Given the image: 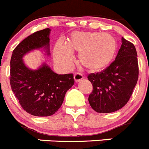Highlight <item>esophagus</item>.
Returning a JSON list of instances; mask_svg holds the SVG:
<instances>
[{"instance_id": "1", "label": "esophagus", "mask_w": 149, "mask_h": 149, "mask_svg": "<svg viewBox=\"0 0 149 149\" xmlns=\"http://www.w3.org/2000/svg\"><path fill=\"white\" fill-rule=\"evenodd\" d=\"M83 79V76L80 73H75L74 75V79L76 82H79L80 80Z\"/></svg>"}]
</instances>
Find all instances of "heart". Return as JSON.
Returning a JSON list of instances; mask_svg holds the SVG:
<instances>
[{"instance_id": "obj_1", "label": "heart", "mask_w": 149, "mask_h": 149, "mask_svg": "<svg viewBox=\"0 0 149 149\" xmlns=\"http://www.w3.org/2000/svg\"><path fill=\"white\" fill-rule=\"evenodd\" d=\"M118 51L112 35L96 32H74L65 45L58 42L54 48V60L62 68L70 67L71 54H78V63L90 72H98L110 65Z\"/></svg>"}]
</instances>
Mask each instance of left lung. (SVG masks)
<instances>
[{"label":"left lung","mask_w":149,"mask_h":149,"mask_svg":"<svg viewBox=\"0 0 149 149\" xmlns=\"http://www.w3.org/2000/svg\"><path fill=\"white\" fill-rule=\"evenodd\" d=\"M137 57L135 45L122 38V45L115 60L105 70L88 75L93 85L88 101L94 111L114 112L128 102L139 74Z\"/></svg>","instance_id":"left-lung-1"}]
</instances>
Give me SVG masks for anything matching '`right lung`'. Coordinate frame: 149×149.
<instances>
[{"label":"right lung","mask_w":149,"mask_h":149,"mask_svg":"<svg viewBox=\"0 0 149 149\" xmlns=\"http://www.w3.org/2000/svg\"><path fill=\"white\" fill-rule=\"evenodd\" d=\"M50 31L46 28L23 40L13 51L10 61L11 90L23 109L36 117L55 114L74 82L72 74H58L45 64L32 70L23 62V56L33 49L44 47L49 52Z\"/></svg>","instance_id":"obj_1"}]
</instances>
